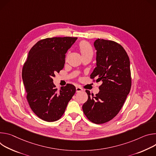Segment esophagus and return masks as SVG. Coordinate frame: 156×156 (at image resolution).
<instances>
[{
	"label": "esophagus",
	"instance_id": "esophagus-1",
	"mask_svg": "<svg viewBox=\"0 0 156 156\" xmlns=\"http://www.w3.org/2000/svg\"><path fill=\"white\" fill-rule=\"evenodd\" d=\"M82 90H83V89L82 88H80V87H76V92H82Z\"/></svg>",
	"mask_w": 156,
	"mask_h": 156
}]
</instances>
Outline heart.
I'll use <instances>...</instances> for the list:
<instances>
[{"mask_svg":"<svg viewBox=\"0 0 156 156\" xmlns=\"http://www.w3.org/2000/svg\"><path fill=\"white\" fill-rule=\"evenodd\" d=\"M79 49L82 55L92 54L93 55V49L91 45L86 41H82L79 44Z\"/></svg>","mask_w":156,"mask_h":156,"instance_id":"obj_1","label":"heart"}]
</instances>
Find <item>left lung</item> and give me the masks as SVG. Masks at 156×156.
Instances as JSON below:
<instances>
[{"instance_id":"1","label":"left lung","mask_w":156,"mask_h":156,"mask_svg":"<svg viewBox=\"0 0 156 156\" xmlns=\"http://www.w3.org/2000/svg\"><path fill=\"white\" fill-rule=\"evenodd\" d=\"M94 45L96 67L90 78L101 82L99 92L94 95L86 90L88 100L82 106L87 118L95 124L113 119L122 108L131 86L130 62L126 51L110 40L97 39Z\"/></svg>"}]
</instances>
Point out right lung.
<instances>
[{"instance_id":"1","label":"right lung","mask_w":156,"mask_h":156,"mask_svg":"<svg viewBox=\"0 0 156 156\" xmlns=\"http://www.w3.org/2000/svg\"><path fill=\"white\" fill-rule=\"evenodd\" d=\"M77 39L41 40L30 50L23 65L22 79L29 105L34 114L46 122L59 119L76 92L75 86L70 83L58 91L53 79L63 69L67 51Z\"/></svg>"}]
</instances>
